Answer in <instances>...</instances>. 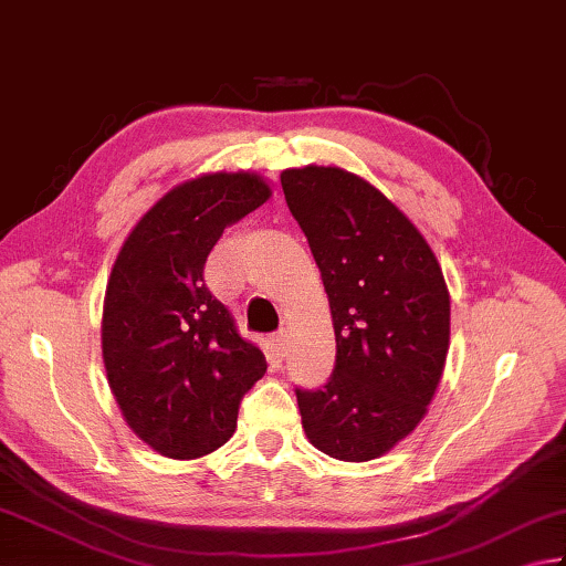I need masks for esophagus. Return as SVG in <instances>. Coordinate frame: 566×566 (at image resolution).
<instances>
[{
  "instance_id": "obj_1",
  "label": "esophagus",
  "mask_w": 566,
  "mask_h": 566,
  "mask_svg": "<svg viewBox=\"0 0 566 566\" xmlns=\"http://www.w3.org/2000/svg\"><path fill=\"white\" fill-rule=\"evenodd\" d=\"M273 343H275V347H279L281 355H285V349H287V329H281V333H275L273 335Z\"/></svg>"
}]
</instances>
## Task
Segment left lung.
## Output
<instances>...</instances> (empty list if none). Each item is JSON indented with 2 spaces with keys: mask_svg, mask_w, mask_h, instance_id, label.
I'll use <instances>...</instances> for the list:
<instances>
[{
  "mask_svg": "<svg viewBox=\"0 0 566 566\" xmlns=\"http://www.w3.org/2000/svg\"><path fill=\"white\" fill-rule=\"evenodd\" d=\"M333 313L337 359L325 389H297L307 441L371 461L421 423L451 343V297L429 241L381 191L343 167L281 172Z\"/></svg>",
  "mask_w": 566,
  "mask_h": 566,
  "instance_id": "1",
  "label": "left lung"
}]
</instances>
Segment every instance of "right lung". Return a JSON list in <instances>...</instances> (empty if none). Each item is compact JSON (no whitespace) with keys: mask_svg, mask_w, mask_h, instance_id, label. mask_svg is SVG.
<instances>
[{"mask_svg":"<svg viewBox=\"0 0 566 566\" xmlns=\"http://www.w3.org/2000/svg\"><path fill=\"white\" fill-rule=\"evenodd\" d=\"M259 172H207L167 191L127 233L103 301L111 391L140 441L175 461L214 453L241 397L265 375L261 347L205 285L221 233L271 199Z\"/></svg>","mask_w":566,"mask_h":566,"instance_id":"right-lung-1","label":"right lung"}]
</instances>
